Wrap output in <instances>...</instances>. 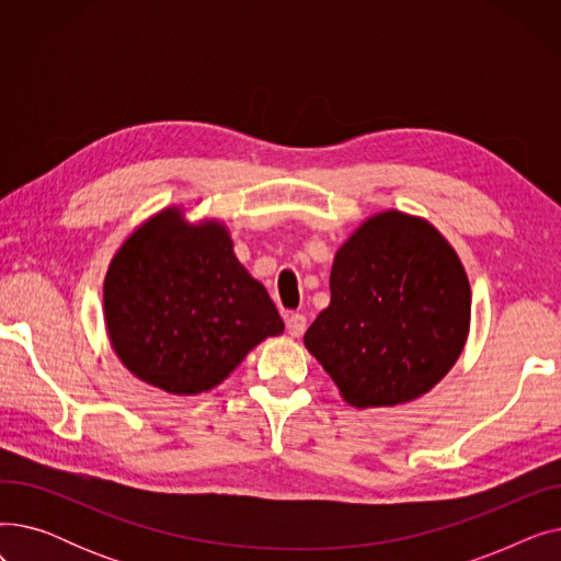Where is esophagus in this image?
Here are the masks:
<instances>
[{
  "instance_id": "obj_1",
  "label": "esophagus",
  "mask_w": 561,
  "mask_h": 561,
  "mask_svg": "<svg viewBox=\"0 0 561 561\" xmlns=\"http://www.w3.org/2000/svg\"><path fill=\"white\" fill-rule=\"evenodd\" d=\"M286 330H288V334L290 336H302L305 334V330H307V318H305V313H290L288 318H286Z\"/></svg>"
}]
</instances>
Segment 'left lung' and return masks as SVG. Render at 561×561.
Masks as SVG:
<instances>
[{
	"instance_id": "1",
	"label": "left lung",
	"mask_w": 561,
	"mask_h": 561,
	"mask_svg": "<svg viewBox=\"0 0 561 561\" xmlns=\"http://www.w3.org/2000/svg\"><path fill=\"white\" fill-rule=\"evenodd\" d=\"M332 300L305 345L357 409L416 400L459 359L470 286L450 243L400 211L368 218L339 248Z\"/></svg>"
}]
</instances>
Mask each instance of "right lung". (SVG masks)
Masks as SVG:
<instances>
[{"label": "right lung", "mask_w": 561, "mask_h": 561, "mask_svg": "<svg viewBox=\"0 0 561 561\" xmlns=\"http://www.w3.org/2000/svg\"><path fill=\"white\" fill-rule=\"evenodd\" d=\"M104 320L121 362L172 396L218 387L254 345L284 332L225 225H191L174 206L142 222L113 256Z\"/></svg>", "instance_id": "1"}]
</instances>
